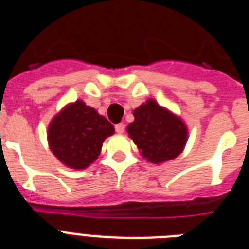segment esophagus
<instances>
[{"label": "esophagus", "instance_id": "esophagus-1", "mask_svg": "<svg viewBox=\"0 0 249 249\" xmlns=\"http://www.w3.org/2000/svg\"><path fill=\"white\" fill-rule=\"evenodd\" d=\"M124 128H126V126H124L123 123H118V124H116V132L117 133H123L124 132Z\"/></svg>", "mask_w": 249, "mask_h": 249}]
</instances>
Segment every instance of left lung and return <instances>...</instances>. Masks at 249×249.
Wrapping results in <instances>:
<instances>
[{
    "mask_svg": "<svg viewBox=\"0 0 249 249\" xmlns=\"http://www.w3.org/2000/svg\"><path fill=\"white\" fill-rule=\"evenodd\" d=\"M133 117L135 121L129 123L127 132L146 160L159 164L182 153L187 128L180 118L151 99L133 110Z\"/></svg>",
    "mask_w": 249,
    "mask_h": 249,
    "instance_id": "left-lung-1",
    "label": "left lung"
}]
</instances>
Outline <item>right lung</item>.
Wrapping results in <instances>:
<instances>
[{
	"label": "right lung",
	"instance_id": "obj_1",
	"mask_svg": "<svg viewBox=\"0 0 249 249\" xmlns=\"http://www.w3.org/2000/svg\"><path fill=\"white\" fill-rule=\"evenodd\" d=\"M114 133L109 121L81 100L53 118L48 128L51 150L65 165L85 169L100 154L103 141Z\"/></svg>",
	"mask_w": 249,
	"mask_h": 249
}]
</instances>
